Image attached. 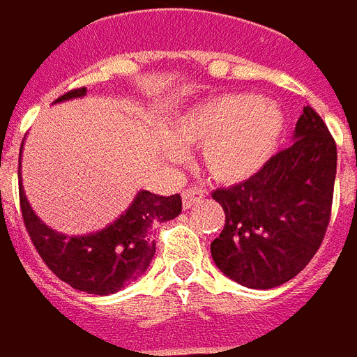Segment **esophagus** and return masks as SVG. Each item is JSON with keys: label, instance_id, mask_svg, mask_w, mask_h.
I'll return each instance as SVG.
<instances>
[{"label": "esophagus", "instance_id": "esophagus-1", "mask_svg": "<svg viewBox=\"0 0 357 357\" xmlns=\"http://www.w3.org/2000/svg\"><path fill=\"white\" fill-rule=\"evenodd\" d=\"M204 197V189H199V187H191V189H185L181 199H183V208H191L193 204H197L199 201H202Z\"/></svg>", "mask_w": 357, "mask_h": 357}]
</instances>
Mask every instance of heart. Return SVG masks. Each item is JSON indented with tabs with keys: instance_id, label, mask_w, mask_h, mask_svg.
I'll list each match as a JSON object with an SVG mask.
<instances>
[{
	"instance_id": "obj_1",
	"label": "heart",
	"mask_w": 357,
	"mask_h": 357,
	"mask_svg": "<svg viewBox=\"0 0 357 357\" xmlns=\"http://www.w3.org/2000/svg\"><path fill=\"white\" fill-rule=\"evenodd\" d=\"M284 133V114L273 101L224 93L195 105L170 124L166 156L201 147V168L218 183H241L273 158Z\"/></svg>"
}]
</instances>
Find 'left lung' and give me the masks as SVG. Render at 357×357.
<instances>
[{
    "instance_id": "8db88e82",
    "label": "left lung",
    "mask_w": 357,
    "mask_h": 357,
    "mask_svg": "<svg viewBox=\"0 0 357 357\" xmlns=\"http://www.w3.org/2000/svg\"><path fill=\"white\" fill-rule=\"evenodd\" d=\"M292 145L239 185L216 189L225 225L210 252L218 269L248 289H273L306 268L331 218L337 145L312 107Z\"/></svg>"
}]
</instances>
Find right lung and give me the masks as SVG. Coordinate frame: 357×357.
Listing matches in <instances>:
<instances>
[{"label":"right lung","instance_id":"right-lung-1","mask_svg":"<svg viewBox=\"0 0 357 357\" xmlns=\"http://www.w3.org/2000/svg\"><path fill=\"white\" fill-rule=\"evenodd\" d=\"M86 91V88L73 89L55 102L84 97ZM19 195L28 235L47 268L76 291L99 296L122 291L147 271L155 256L153 229L181 212L179 195L160 197L141 189L124 214L107 227L88 235H65L38 218L22 189V179Z\"/></svg>","mask_w":357,"mask_h":357}]
</instances>
